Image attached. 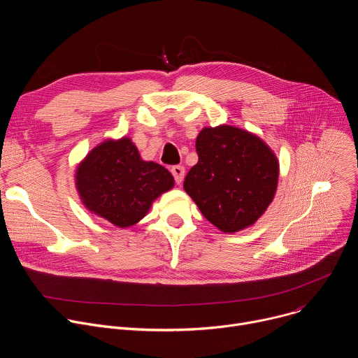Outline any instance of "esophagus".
Masks as SVG:
<instances>
[{"mask_svg": "<svg viewBox=\"0 0 358 358\" xmlns=\"http://www.w3.org/2000/svg\"><path fill=\"white\" fill-rule=\"evenodd\" d=\"M171 173H173V176H174V178H176V182H177V184H181L182 180H184V177H185V169H184L182 166H174V167L171 169Z\"/></svg>", "mask_w": 358, "mask_h": 358, "instance_id": "34e87169", "label": "esophagus"}]
</instances>
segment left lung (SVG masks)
I'll return each mask as SVG.
<instances>
[{
    "instance_id": "1",
    "label": "left lung",
    "mask_w": 358,
    "mask_h": 358,
    "mask_svg": "<svg viewBox=\"0 0 358 358\" xmlns=\"http://www.w3.org/2000/svg\"><path fill=\"white\" fill-rule=\"evenodd\" d=\"M195 147L198 163L184 180L185 192L220 231L234 234L252 227L276 194L275 151L259 136L228 124L203 127Z\"/></svg>"
}]
</instances>
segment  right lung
Listing matches in <instances>:
<instances>
[{
    "label": "right lung",
    "instance_id": "1",
    "mask_svg": "<svg viewBox=\"0 0 358 358\" xmlns=\"http://www.w3.org/2000/svg\"><path fill=\"white\" fill-rule=\"evenodd\" d=\"M75 185L89 213L117 228H129L174 187V177L166 167L143 160L136 144L124 136L93 147L76 166Z\"/></svg>",
    "mask_w": 358,
    "mask_h": 358
}]
</instances>
